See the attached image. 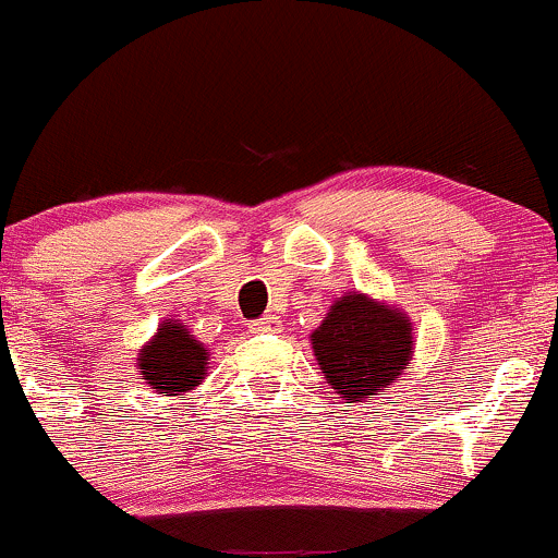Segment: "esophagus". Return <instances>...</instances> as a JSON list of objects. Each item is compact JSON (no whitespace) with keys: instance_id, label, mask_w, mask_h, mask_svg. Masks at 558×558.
<instances>
[{"instance_id":"1","label":"esophagus","mask_w":558,"mask_h":558,"mask_svg":"<svg viewBox=\"0 0 558 558\" xmlns=\"http://www.w3.org/2000/svg\"><path fill=\"white\" fill-rule=\"evenodd\" d=\"M278 326H280L278 317L267 315V317H262V320L248 323V330H251V333H267V330H275Z\"/></svg>"}]
</instances>
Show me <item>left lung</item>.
<instances>
[{
	"label": "left lung",
	"mask_w": 558,
	"mask_h": 558,
	"mask_svg": "<svg viewBox=\"0 0 558 558\" xmlns=\"http://www.w3.org/2000/svg\"><path fill=\"white\" fill-rule=\"evenodd\" d=\"M410 330L400 310H389L363 293H349L312 333V349L330 389L360 402L402 376L413 347Z\"/></svg>",
	"instance_id": "1"
}]
</instances>
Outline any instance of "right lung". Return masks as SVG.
Returning a JSON list of instances; mask_svg holds the SVG:
<instances>
[{
  "instance_id": "add662e5",
  "label": "right lung",
  "mask_w": 558,
  "mask_h": 558,
  "mask_svg": "<svg viewBox=\"0 0 558 558\" xmlns=\"http://www.w3.org/2000/svg\"><path fill=\"white\" fill-rule=\"evenodd\" d=\"M206 349L182 323H163L156 339L140 352L137 368L158 395H180L198 387L206 371Z\"/></svg>"
}]
</instances>
